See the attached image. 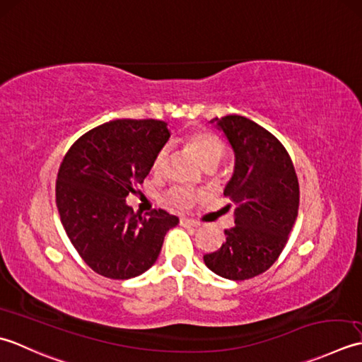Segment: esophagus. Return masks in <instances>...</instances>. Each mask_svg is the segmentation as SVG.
I'll list each match as a JSON object with an SVG mask.
<instances>
[{
  "mask_svg": "<svg viewBox=\"0 0 362 362\" xmlns=\"http://www.w3.org/2000/svg\"><path fill=\"white\" fill-rule=\"evenodd\" d=\"M180 223H181L182 226H198V225H200V223L197 222V220H194V218H186V217L180 218Z\"/></svg>",
  "mask_w": 362,
  "mask_h": 362,
  "instance_id": "obj_1",
  "label": "esophagus"
}]
</instances>
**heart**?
<instances>
[{"mask_svg": "<svg viewBox=\"0 0 362 362\" xmlns=\"http://www.w3.org/2000/svg\"><path fill=\"white\" fill-rule=\"evenodd\" d=\"M182 140L187 148L190 151H194L197 154V158L200 159L206 167L217 165L226 154L225 142L211 129H206V128L190 129L189 132H186V136L182 137ZM167 162H168V146H160L153 158L151 172L154 175H162L167 168ZM202 195H203L202 192H197L194 189L176 186V187H172L164 195V202L167 204L173 206V208L184 209L194 204Z\"/></svg>", "mask_w": 362, "mask_h": 362, "instance_id": "1", "label": "heart"}]
</instances>
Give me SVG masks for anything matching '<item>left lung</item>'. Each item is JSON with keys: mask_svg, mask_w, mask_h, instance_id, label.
<instances>
[{"mask_svg": "<svg viewBox=\"0 0 362 362\" xmlns=\"http://www.w3.org/2000/svg\"><path fill=\"white\" fill-rule=\"evenodd\" d=\"M216 120L235 154L234 175L223 192L235 208V225L225 231L222 247L203 259L214 274L242 281L264 274L284 250L298 216V178L289 153L272 132L242 115Z\"/></svg>", "mask_w": 362, "mask_h": 362, "instance_id": "left-lung-1", "label": "left lung"}]
</instances>
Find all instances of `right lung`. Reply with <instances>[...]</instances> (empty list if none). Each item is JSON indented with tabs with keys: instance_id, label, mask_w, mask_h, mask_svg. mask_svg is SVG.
Wrapping results in <instances>:
<instances>
[{
	"instance_id": "add662e5",
	"label": "right lung",
	"mask_w": 362,
	"mask_h": 362,
	"mask_svg": "<svg viewBox=\"0 0 362 362\" xmlns=\"http://www.w3.org/2000/svg\"><path fill=\"white\" fill-rule=\"evenodd\" d=\"M170 137L160 120L122 119L81 136L57 172L56 204L65 233L98 275L129 279L156 262L178 217L164 209L140 216L127 206Z\"/></svg>"
}]
</instances>
